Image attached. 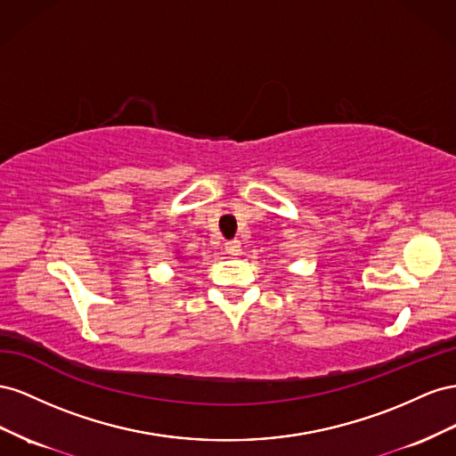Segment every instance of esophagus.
<instances>
[{"label": "esophagus", "mask_w": 456, "mask_h": 456, "mask_svg": "<svg viewBox=\"0 0 456 456\" xmlns=\"http://www.w3.org/2000/svg\"><path fill=\"white\" fill-rule=\"evenodd\" d=\"M240 250H242V244H240V240L232 239V240H227V242H225V252H227V254H231V256H239V254H240Z\"/></svg>", "instance_id": "1"}]
</instances>
